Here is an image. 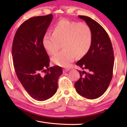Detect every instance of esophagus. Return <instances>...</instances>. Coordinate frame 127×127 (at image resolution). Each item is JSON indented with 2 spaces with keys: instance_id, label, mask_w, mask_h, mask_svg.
Here are the masks:
<instances>
[{
  "instance_id": "obj_1",
  "label": "esophagus",
  "mask_w": 127,
  "mask_h": 127,
  "mask_svg": "<svg viewBox=\"0 0 127 127\" xmlns=\"http://www.w3.org/2000/svg\"><path fill=\"white\" fill-rule=\"evenodd\" d=\"M69 70V69H64L63 70V72H64V73H66V72H68Z\"/></svg>"
}]
</instances>
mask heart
Here are the masks:
<instances>
[{"label": "heart", "mask_w": 127, "mask_h": 127, "mask_svg": "<svg viewBox=\"0 0 127 127\" xmlns=\"http://www.w3.org/2000/svg\"><path fill=\"white\" fill-rule=\"evenodd\" d=\"M92 42V34L89 26L76 22L61 20L53 29V33H46L43 36L42 45L46 52L55 55L61 44L64 49L53 58L57 65L68 68L76 59L84 57L89 52Z\"/></svg>", "instance_id": "b5f03b06"}]
</instances>
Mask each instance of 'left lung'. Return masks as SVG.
<instances>
[{"instance_id": "obj_1", "label": "left lung", "mask_w": 127, "mask_h": 127, "mask_svg": "<svg viewBox=\"0 0 127 127\" xmlns=\"http://www.w3.org/2000/svg\"><path fill=\"white\" fill-rule=\"evenodd\" d=\"M78 17L91 29L92 42L89 52L76 63L89 72L78 70L80 78L74 83V87L81 96L95 99L105 93L112 79L113 49L109 35L99 23L89 17Z\"/></svg>"}]
</instances>
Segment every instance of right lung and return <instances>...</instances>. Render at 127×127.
I'll use <instances>...</instances> for the list:
<instances>
[{
	"label": "right lung",
	"instance_id": "right-lung-1",
	"mask_svg": "<svg viewBox=\"0 0 127 127\" xmlns=\"http://www.w3.org/2000/svg\"><path fill=\"white\" fill-rule=\"evenodd\" d=\"M53 17L50 14L25 21L16 31L12 44L17 76L28 94L38 101L46 100L55 94L63 73L61 66H49L50 59L42 45L43 36Z\"/></svg>",
	"mask_w": 127,
	"mask_h": 127
}]
</instances>
